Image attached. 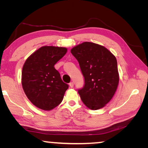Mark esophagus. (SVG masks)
I'll return each instance as SVG.
<instances>
[{"label": "esophagus", "instance_id": "1", "mask_svg": "<svg viewBox=\"0 0 148 148\" xmlns=\"http://www.w3.org/2000/svg\"><path fill=\"white\" fill-rule=\"evenodd\" d=\"M69 86H70V87H71V88H73V87H74V83H73V82H71V83L69 84Z\"/></svg>", "mask_w": 148, "mask_h": 148}]
</instances>
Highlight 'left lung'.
<instances>
[{"instance_id":"8db88e82","label":"left lung","mask_w":148,"mask_h":148,"mask_svg":"<svg viewBox=\"0 0 148 148\" xmlns=\"http://www.w3.org/2000/svg\"><path fill=\"white\" fill-rule=\"evenodd\" d=\"M71 53L79 62L85 84L78 93L89 109L103 108L114 97L119 76L115 57L106 47L85 42L72 48Z\"/></svg>"}]
</instances>
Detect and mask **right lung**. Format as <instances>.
I'll list each match as a JSON object with an SVG mask.
<instances>
[{"label": "right lung", "instance_id": "1", "mask_svg": "<svg viewBox=\"0 0 148 148\" xmlns=\"http://www.w3.org/2000/svg\"><path fill=\"white\" fill-rule=\"evenodd\" d=\"M66 47L43 46L25 62L21 84L27 98L35 106L49 111L61 104L69 85L61 79L54 65L66 54Z\"/></svg>", "mask_w": 148, "mask_h": 148}]
</instances>
